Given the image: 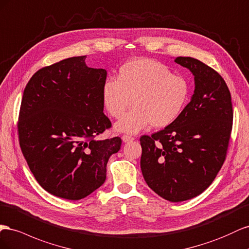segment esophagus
I'll list each match as a JSON object with an SVG mask.
<instances>
[{
  "mask_svg": "<svg viewBox=\"0 0 249 249\" xmlns=\"http://www.w3.org/2000/svg\"><path fill=\"white\" fill-rule=\"evenodd\" d=\"M122 140H123L124 143H128V142L133 141L134 138L131 137V136H128V134H123V136H122Z\"/></svg>",
  "mask_w": 249,
  "mask_h": 249,
  "instance_id": "obj_1",
  "label": "esophagus"
}]
</instances>
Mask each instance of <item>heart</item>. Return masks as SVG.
<instances>
[{"mask_svg":"<svg viewBox=\"0 0 249 249\" xmlns=\"http://www.w3.org/2000/svg\"><path fill=\"white\" fill-rule=\"evenodd\" d=\"M190 95L186 78L149 58L124 63L117 79L109 78L102 89L104 106L113 118H121L133 101L135 107L116 125L119 131L127 133L139 132L149 124L154 128L172 124L186 108Z\"/></svg>","mask_w":249,"mask_h":249,"instance_id":"1","label":"heart"}]
</instances>
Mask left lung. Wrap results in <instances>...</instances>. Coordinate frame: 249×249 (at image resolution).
Returning <instances> with one entry per match:
<instances>
[{
    "mask_svg": "<svg viewBox=\"0 0 249 249\" xmlns=\"http://www.w3.org/2000/svg\"><path fill=\"white\" fill-rule=\"evenodd\" d=\"M174 61L193 73L194 95L175 122L140 138L141 169L156 194L179 202L214 181L226 159L233 111L231 91L214 69L192 57Z\"/></svg>",
    "mask_w": 249,
    "mask_h": 249,
    "instance_id": "1",
    "label": "left lung"
}]
</instances>
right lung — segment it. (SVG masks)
Segmentation results:
<instances>
[{"instance_id": "right-lung-1", "label": "right lung", "mask_w": 249, "mask_h": 249, "mask_svg": "<svg viewBox=\"0 0 249 249\" xmlns=\"http://www.w3.org/2000/svg\"><path fill=\"white\" fill-rule=\"evenodd\" d=\"M76 56L44 67L27 83L18 121L19 147L35 179L50 194L79 200L101 187L106 165L122 144L100 140L111 127L102 89L107 72Z\"/></svg>"}]
</instances>
